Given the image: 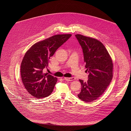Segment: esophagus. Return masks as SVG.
Returning a JSON list of instances; mask_svg holds the SVG:
<instances>
[{"instance_id":"esophagus-1","label":"esophagus","mask_w":131,"mask_h":131,"mask_svg":"<svg viewBox=\"0 0 131 131\" xmlns=\"http://www.w3.org/2000/svg\"><path fill=\"white\" fill-rule=\"evenodd\" d=\"M64 79L66 81H72V80H74L75 79H74V78L73 77H71V78H64Z\"/></svg>"}]
</instances>
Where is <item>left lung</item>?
Segmentation results:
<instances>
[{
  "instance_id": "1",
  "label": "left lung",
  "mask_w": 131,
  "mask_h": 131,
  "mask_svg": "<svg viewBox=\"0 0 131 131\" xmlns=\"http://www.w3.org/2000/svg\"><path fill=\"white\" fill-rule=\"evenodd\" d=\"M83 54L85 67L89 74L88 81L79 80L81 90L78 97L85 102L99 98L113 79V61L103 44L96 39L75 35Z\"/></svg>"
}]
</instances>
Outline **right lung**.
I'll return each instance as SVG.
<instances>
[{
  "label": "right lung",
  "instance_id": "add662e5",
  "mask_svg": "<svg viewBox=\"0 0 131 131\" xmlns=\"http://www.w3.org/2000/svg\"><path fill=\"white\" fill-rule=\"evenodd\" d=\"M71 36V34L57 35L34 44L25 53L21 65L23 83L28 92L36 99L49 96L57 78L43 69L47 68L50 58L57 50Z\"/></svg>",
  "mask_w": 131,
  "mask_h": 131
}]
</instances>
